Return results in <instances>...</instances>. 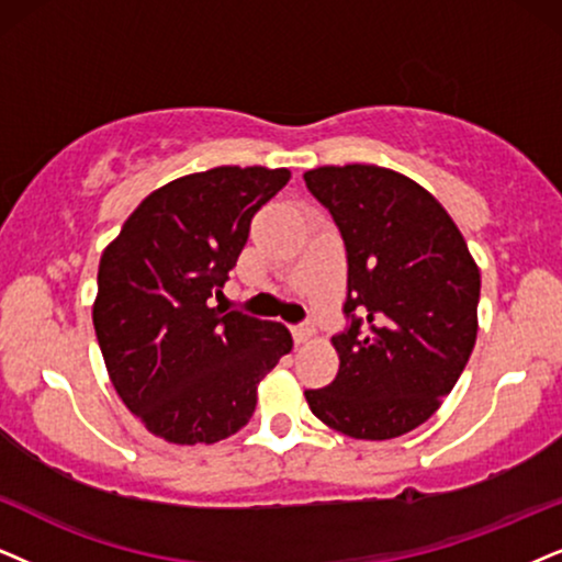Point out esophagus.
<instances>
[{
  "mask_svg": "<svg viewBox=\"0 0 562 562\" xmlns=\"http://www.w3.org/2000/svg\"><path fill=\"white\" fill-rule=\"evenodd\" d=\"M316 334V329L311 324H297V326H293V339H295V345H303V342H308L311 337H314Z\"/></svg>",
  "mask_w": 562,
  "mask_h": 562,
  "instance_id": "esophagus-1",
  "label": "esophagus"
}]
</instances>
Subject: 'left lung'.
I'll return each instance as SVG.
<instances>
[{
  "mask_svg": "<svg viewBox=\"0 0 562 562\" xmlns=\"http://www.w3.org/2000/svg\"><path fill=\"white\" fill-rule=\"evenodd\" d=\"M305 187L342 233L350 326L334 334L339 371L308 389L318 420L389 440L440 407L477 339L480 269L440 202L381 166H322Z\"/></svg>",
  "mask_w": 562,
  "mask_h": 562,
  "instance_id": "1",
  "label": "left lung"
}]
</instances>
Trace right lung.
I'll list each match as a JSON object with an SVG mask.
<instances>
[{
    "label": "right lung",
    "mask_w": 562,
    "mask_h": 562,
    "mask_svg": "<svg viewBox=\"0 0 562 562\" xmlns=\"http://www.w3.org/2000/svg\"><path fill=\"white\" fill-rule=\"evenodd\" d=\"M288 168L220 166L155 189L105 246L92 324L111 383L153 436L217 443L251 420L257 383L293 350L282 324L210 297Z\"/></svg>",
    "instance_id": "right-lung-1"
}]
</instances>
